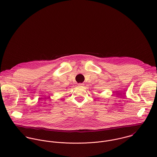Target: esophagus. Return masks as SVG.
<instances>
[{"instance_id": "1", "label": "esophagus", "mask_w": 157, "mask_h": 157, "mask_svg": "<svg viewBox=\"0 0 157 157\" xmlns=\"http://www.w3.org/2000/svg\"><path fill=\"white\" fill-rule=\"evenodd\" d=\"M78 86H84V84H83V83H79V84H78Z\"/></svg>"}]
</instances>
